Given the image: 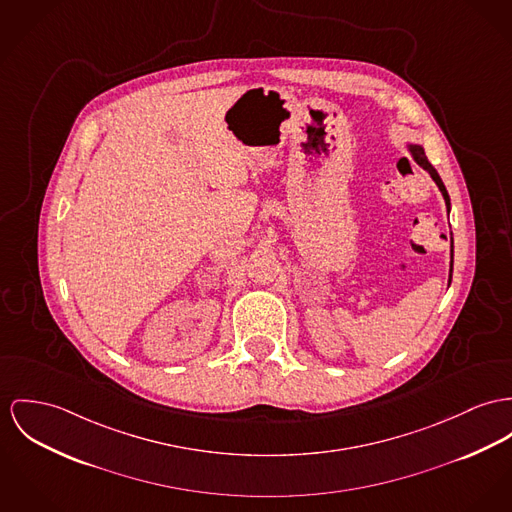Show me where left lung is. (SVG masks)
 Instances as JSON below:
<instances>
[{
    "label": "left lung",
    "instance_id": "obj_1",
    "mask_svg": "<svg viewBox=\"0 0 512 512\" xmlns=\"http://www.w3.org/2000/svg\"><path fill=\"white\" fill-rule=\"evenodd\" d=\"M409 150H411V154H413V158L415 161L425 169V171H429L431 173V177H433L434 183L438 185V189H440V193H442V197L446 200V208L450 210V197H448V191H446V187H444V183H442V179L438 177V173H436V169H434L433 165L429 163V159L425 156V152H423V148L421 146H409ZM452 257H454V245H452ZM452 263L454 261H450V280H452Z\"/></svg>",
    "mask_w": 512,
    "mask_h": 512
}]
</instances>
